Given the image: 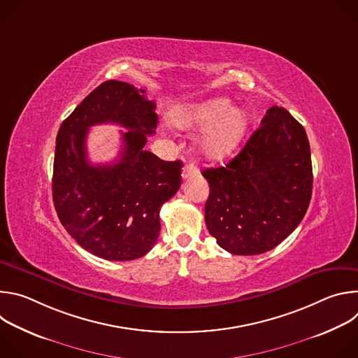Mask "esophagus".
<instances>
[{"instance_id": "obj_1", "label": "esophagus", "mask_w": 358, "mask_h": 358, "mask_svg": "<svg viewBox=\"0 0 358 358\" xmlns=\"http://www.w3.org/2000/svg\"><path fill=\"white\" fill-rule=\"evenodd\" d=\"M198 176V169L194 163H189V164H185L184 170H182V178L184 180H188V178H192V177H196Z\"/></svg>"}]
</instances>
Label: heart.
I'll return each mask as SVG.
<instances>
[{
  "label": "heart",
  "mask_w": 358,
  "mask_h": 358,
  "mask_svg": "<svg viewBox=\"0 0 358 358\" xmlns=\"http://www.w3.org/2000/svg\"><path fill=\"white\" fill-rule=\"evenodd\" d=\"M171 123L178 129L211 126L199 141V150L208 160H221L239 143L246 119L241 110L231 109L227 99L214 97L174 110Z\"/></svg>",
  "instance_id": "obj_1"
}]
</instances>
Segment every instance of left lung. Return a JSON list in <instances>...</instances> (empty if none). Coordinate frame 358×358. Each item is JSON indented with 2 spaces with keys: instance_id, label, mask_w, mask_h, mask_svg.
<instances>
[{
  "instance_id": "8db88e82",
  "label": "left lung",
  "mask_w": 358,
  "mask_h": 358,
  "mask_svg": "<svg viewBox=\"0 0 358 358\" xmlns=\"http://www.w3.org/2000/svg\"><path fill=\"white\" fill-rule=\"evenodd\" d=\"M206 224L234 255H259L278 246L309 208L313 170L304 127L272 106L261 127L225 167L207 169Z\"/></svg>"
}]
</instances>
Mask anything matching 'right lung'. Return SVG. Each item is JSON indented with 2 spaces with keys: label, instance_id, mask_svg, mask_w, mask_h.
<instances>
[{
  "label": "right lung",
  "instance_id": "1",
  "mask_svg": "<svg viewBox=\"0 0 358 358\" xmlns=\"http://www.w3.org/2000/svg\"><path fill=\"white\" fill-rule=\"evenodd\" d=\"M155 101L143 89L108 80L92 90L64 120L57 136L52 196L61 224L86 250L108 261L144 257L160 235V208L181 185L182 163L144 150L155 133ZM113 122L122 134L112 165L87 160L85 136L94 124Z\"/></svg>",
  "mask_w": 358,
  "mask_h": 358
}]
</instances>
